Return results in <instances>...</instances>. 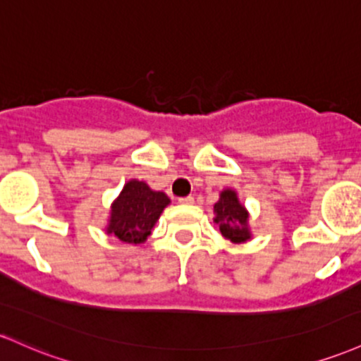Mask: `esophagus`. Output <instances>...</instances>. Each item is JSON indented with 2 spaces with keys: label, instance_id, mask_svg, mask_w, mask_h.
I'll list each match as a JSON object with an SVG mask.
<instances>
[{
  "label": "esophagus",
  "instance_id": "esophagus-1",
  "mask_svg": "<svg viewBox=\"0 0 361 361\" xmlns=\"http://www.w3.org/2000/svg\"><path fill=\"white\" fill-rule=\"evenodd\" d=\"M178 202H180V204H183V205H190V204H193V197L192 195L181 197V199H178Z\"/></svg>",
  "mask_w": 361,
  "mask_h": 361
}]
</instances>
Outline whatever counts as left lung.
<instances>
[{"instance_id": "8db88e82", "label": "left lung", "mask_w": 361, "mask_h": 361, "mask_svg": "<svg viewBox=\"0 0 361 361\" xmlns=\"http://www.w3.org/2000/svg\"><path fill=\"white\" fill-rule=\"evenodd\" d=\"M214 223L219 226V231L224 238L233 243H243L250 240L252 233L248 228V212L240 204L235 190L226 188L221 192L219 200L214 204Z\"/></svg>"}]
</instances>
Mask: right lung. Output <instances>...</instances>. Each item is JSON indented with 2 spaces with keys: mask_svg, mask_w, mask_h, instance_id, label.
<instances>
[{
  "mask_svg": "<svg viewBox=\"0 0 361 361\" xmlns=\"http://www.w3.org/2000/svg\"><path fill=\"white\" fill-rule=\"evenodd\" d=\"M166 205L169 199L164 192H154L144 181L130 180L111 205L106 233L125 243H144Z\"/></svg>",
  "mask_w": 361,
  "mask_h": 361,
  "instance_id": "obj_1",
  "label": "right lung"
}]
</instances>
